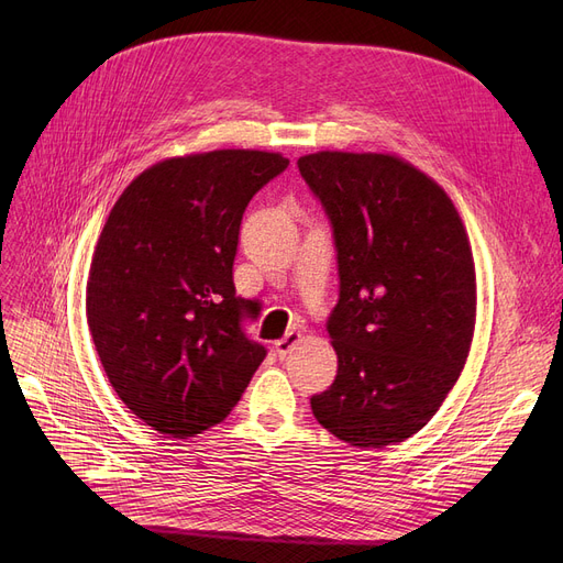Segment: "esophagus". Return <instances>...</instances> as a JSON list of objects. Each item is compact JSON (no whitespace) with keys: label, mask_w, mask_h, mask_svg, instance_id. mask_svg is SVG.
<instances>
[{"label":"esophagus","mask_w":563,"mask_h":563,"mask_svg":"<svg viewBox=\"0 0 563 563\" xmlns=\"http://www.w3.org/2000/svg\"><path fill=\"white\" fill-rule=\"evenodd\" d=\"M301 340V333H297V331H289L285 338H280L278 342H276V356L278 358H285L287 353L297 346V342Z\"/></svg>","instance_id":"1"}]
</instances>
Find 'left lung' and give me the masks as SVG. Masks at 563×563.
<instances>
[{
	"label": "left lung",
	"mask_w": 563,
	"mask_h": 563,
	"mask_svg": "<svg viewBox=\"0 0 563 563\" xmlns=\"http://www.w3.org/2000/svg\"><path fill=\"white\" fill-rule=\"evenodd\" d=\"M327 212L340 299L327 329L338 376L310 399L353 448L418 433L465 365L477 314L475 260L450 196L412 164L321 151L299 162Z\"/></svg>",
	"instance_id": "obj_1"
}]
</instances>
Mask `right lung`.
<instances>
[{
	"label": "right lung",
	"instance_id": "obj_1",
	"mask_svg": "<svg viewBox=\"0 0 563 563\" xmlns=\"http://www.w3.org/2000/svg\"><path fill=\"white\" fill-rule=\"evenodd\" d=\"M289 166L278 153L212 151L145 168L115 200L86 285V317L115 395L173 438L225 420L266 349L242 321L232 264L251 198Z\"/></svg>",
	"mask_w": 563,
	"mask_h": 563
}]
</instances>
